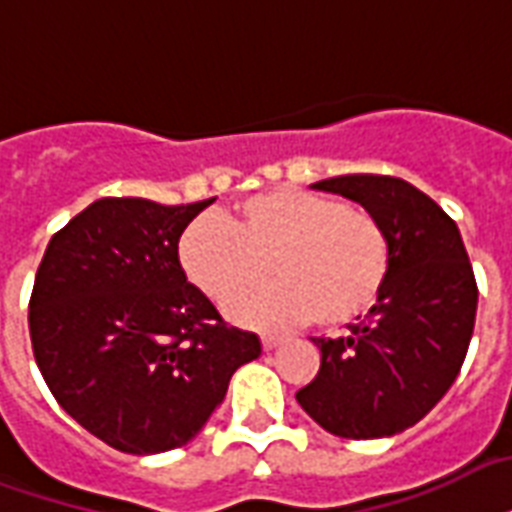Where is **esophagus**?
<instances>
[{
    "label": "esophagus",
    "instance_id": "34e87169",
    "mask_svg": "<svg viewBox=\"0 0 512 512\" xmlns=\"http://www.w3.org/2000/svg\"><path fill=\"white\" fill-rule=\"evenodd\" d=\"M260 341H263V349L265 351H271V349H276L279 343H282V338H279V335H263Z\"/></svg>",
    "mask_w": 512,
    "mask_h": 512
}]
</instances>
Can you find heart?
<instances>
[{"mask_svg":"<svg viewBox=\"0 0 512 512\" xmlns=\"http://www.w3.org/2000/svg\"><path fill=\"white\" fill-rule=\"evenodd\" d=\"M177 255L187 282L214 303L254 289L271 264L277 284L228 308L255 327L349 325L376 306L392 265L373 214L300 187L249 195L228 222L198 217L182 230Z\"/></svg>","mask_w":512,"mask_h":512,"instance_id":"heart-1","label":"heart"}]
</instances>
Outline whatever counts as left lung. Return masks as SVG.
Segmentation results:
<instances>
[{"instance_id":"left-lung-1","label":"left lung","mask_w":512,"mask_h":512,"mask_svg":"<svg viewBox=\"0 0 512 512\" xmlns=\"http://www.w3.org/2000/svg\"><path fill=\"white\" fill-rule=\"evenodd\" d=\"M311 187L373 214L392 265L360 325L314 338L322 365L295 400L330 435L389 438L424 419L459 376L478 308L473 265L456 222L405 179L346 174Z\"/></svg>"}]
</instances>
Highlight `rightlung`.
I'll return each instance as SVG.
<instances>
[{
  "label": "right lung",
  "mask_w": 512,
  "mask_h": 512,
  "mask_svg": "<svg viewBox=\"0 0 512 512\" xmlns=\"http://www.w3.org/2000/svg\"><path fill=\"white\" fill-rule=\"evenodd\" d=\"M214 198H99L50 239L29 300L31 349L58 405L123 454L185 446L260 338L228 327L179 265Z\"/></svg>",
  "instance_id": "obj_1"
}]
</instances>
